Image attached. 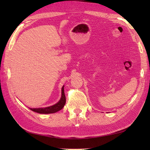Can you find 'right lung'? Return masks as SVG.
I'll list each match as a JSON object with an SVG mask.
<instances>
[{"mask_svg": "<svg viewBox=\"0 0 150 150\" xmlns=\"http://www.w3.org/2000/svg\"><path fill=\"white\" fill-rule=\"evenodd\" d=\"M64 86H63L62 88V95L61 98H60V100L57 104L53 105L49 107L46 108H30L31 110H32L35 112L42 113V114H49V113H56L59 110H62L64 108L66 103V97L64 94Z\"/></svg>", "mask_w": 150, "mask_h": 150, "instance_id": "add662e5", "label": "right lung"}]
</instances>
